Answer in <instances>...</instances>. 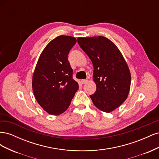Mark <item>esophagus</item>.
Returning <instances> with one entry per match:
<instances>
[{"mask_svg":"<svg viewBox=\"0 0 159 159\" xmlns=\"http://www.w3.org/2000/svg\"><path fill=\"white\" fill-rule=\"evenodd\" d=\"M88 82V80H81V83L82 84H85Z\"/></svg>","mask_w":159,"mask_h":159,"instance_id":"34e87169","label":"esophagus"}]
</instances>
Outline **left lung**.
<instances>
[{"mask_svg":"<svg viewBox=\"0 0 159 159\" xmlns=\"http://www.w3.org/2000/svg\"><path fill=\"white\" fill-rule=\"evenodd\" d=\"M78 42L93 66L95 93L90 95L95 106L110 113L128 97L131 77L129 66L117 46L104 36L79 37Z\"/></svg>","mask_w":159,"mask_h":159,"instance_id":"1","label":"left lung"}]
</instances>
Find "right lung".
Instances as JSON below:
<instances>
[{
  "mask_svg": "<svg viewBox=\"0 0 159 159\" xmlns=\"http://www.w3.org/2000/svg\"><path fill=\"white\" fill-rule=\"evenodd\" d=\"M76 42L70 36L55 38L44 48L37 61L32 80L33 92L37 102L49 114L66 111L79 89L72 78L73 71L68 60Z\"/></svg>",
  "mask_w": 159,
  "mask_h": 159,
  "instance_id": "right-lung-1",
  "label": "right lung"
}]
</instances>
